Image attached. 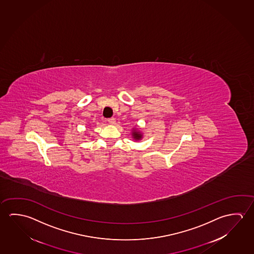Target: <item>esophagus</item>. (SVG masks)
Masks as SVG:
<instances>
[{"mask_svg":"<svg viewBox=\"0 0 254 254\" xmlns=\"http://www.w3.org/2000/svg\"><path fill=\"white\" fill-rule=\"evenodd\" d=\"M107 121H108L109 123H110L111 125H114V124H115V122H116V121H115V119H114V118H111V119H108Z\"/></svg>","mask_w":254,"mask_h":254,"instance_id":"34e87169","label":"esophagus"}]
</instances>
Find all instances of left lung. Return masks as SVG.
Instances as JSON below:
<instances>
[{
	"label": "left lung",
	"instance_id": "8db88e82",
	"mask_svg": "<svg viewBox=\"0 0 254 254\" xmlns=\"http://www.w3.org/2000/svg\"><path fill=\"white\" fill-rule=\"evenodd\" d=\"M131 135L134 141H140L143 137V134L141 133V131L137 128V127H133L132 131H131Z\"/></svg>",
	"mask_w": 254,
	"mask_h": 254
}]
</instances>
